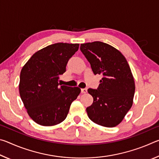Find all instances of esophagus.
Listing matches in <instances>:
<instances>
[{"instance_id":"obj_1","label":"esophagus","mask_w":159,"mask_h":159,"mask_svg":"<svg viewBox=\"0 0 159 159\" xmlns=\"http://www.w3.org/2000/svg\"><path fill=\"white\" fill-rule=\"evenodd\" d=\"M87 90H88L87 88H82L81 93H87Z\"/></svg>"}]
</instances>
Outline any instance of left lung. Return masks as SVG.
Returning a JSON list of instances; mask_svg holds the SVG:
<instances>
[{
  "label": "left lung",
  "instance_id": "1",
  "mask_svg": "<svg viewBox=\"0 0 159 159\" xmlns=\"http://www.w3.org/2000/svg\"><path fill=\"white\" fill-rule=\"evenodd\" d=\"M80 49L94 74L103 76L98 89L88 90L93 98L92 105L86 109L88 117L99 125L115 127L133 102L135 85L128 61L120 51L105 43H83Z\"/></svg>",
  "mask_w": 159,
  "mask_h": 159
}]
</instances>
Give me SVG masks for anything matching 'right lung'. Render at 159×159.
<instances>
[{
  "mask_svg": "<svg viewBox=\"0 0 159 159\" xmlns=\"http://www.w3.org/2000/svg\"><path fill=\"white\" fill-rule=\"evenodd\" d=\"M79 47L66 43L50 45L34 53L21 69L20 95L29 116L38 124L52 126L62 122L80 94L79 88L58 83Z\"/></svg>",
  "mask_w": 159,
  "mask_h": 159,
  "instance_id": "add662e5",
  "label": "right lung"
}]
</instances>
